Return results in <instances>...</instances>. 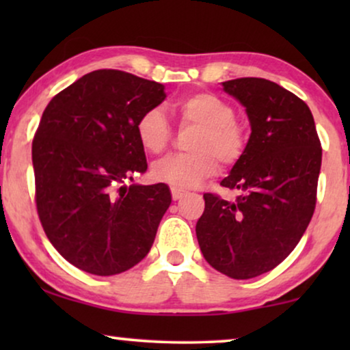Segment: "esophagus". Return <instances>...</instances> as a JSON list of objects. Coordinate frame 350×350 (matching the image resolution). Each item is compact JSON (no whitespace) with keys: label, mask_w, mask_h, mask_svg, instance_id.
<instances>
[{"label":"esophagus","mask_w":350,"mask_h":350,"mask_svg":"<svg viewBox=\"0 0 350 350\" xmlns=\"http://www.w3.org/2000/svg\"><path fill=\"white\" fill-rule=\"evenodd\" d=\"M170 191H172V199H174V200H178L185 196V191H181L178 188H172Z\"/></svg>","instance_id":"1"}]
</instances>
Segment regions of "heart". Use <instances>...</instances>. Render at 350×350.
I'll return each instance as SVG.
<instances>
[{
	"instance_id": "obj_1",
	"label": "heart",
	"mask_w": 350,
	"mask_h": 350,
	"mask_svg": "<svg viewBox=\"0 0 350 350\" xmlns=\"http://www.w3.org/2000/svg\"><path fill=\"white\" fill-rule=\"evenodd\" d=\"M174 111L183 124L198 126L191 138L188 154H170L151 165L156 181L174 188L188 189L217 174L218 159L223 164H234L245 148L243 129L234 121V109L218 95L208 92L189 94L176 100ZM137 138L142 148L157 154L169 145L172 127L161 107L148 108L135 124Z\"/></svg>"
}]
</instances>
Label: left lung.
Segmentation results:
<instances>
[{
	"mask_svg": "<svg viewBox=\"0 0 350 350\" xmlns=\"http://www.w3.org/2000/svg\"><path fill=\"white\" fill-rule=\"evenodd\" d=\"M245 108L250 138L221 186L231 202L204 194L196 236L207 262L231 279L265 274L293 252L314 215L322 146L303 100L262 78L221 83Z\"/></svg>",
	"mask_w": 350,
	"mask_h": 350,
	"instance_id": "left-lung-1",
	"label": "left lung"
}]
</instances>
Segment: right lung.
I'll use <instances>...</instances> for the list:
<instances>
[{
  "label": "right lung",
  "mask_w": 350,
  "mask_h": 350,
  "mask_svg": "<svg viewBox=\"0 0 350 350\" xmlns=\"http://www.w3.org/2000/svg\"><path fill=\"white\" fill-rule=\"evenodd\" d=\"M164 85L97 70L57 94L31 146L36 208L55 250L81 271L114 275L151 250L169 186L131 185L148 169L135 124L164 102Z\"/></svg>",
  "instance_id": "add662e5"
}]
</instances>
